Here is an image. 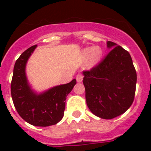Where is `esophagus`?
Returning <instances> with one entry per match:
<instances>
[{"mask_svg": "<svg viewBox=\"0 0 151 151\" xmlns=\"http://www.w3.org/2000/svg\"><path fill=\"white\" fill-rule=\"evenodd\" d=\"M76 79H77V81L78 82H81L83 80V75L81 74V73H78V75L76 76Z\"/></svg>", "mask_w": 151, "mask_h": 151, "instance_id": "esophagus-1", "label": "esophagus"}]
</instances>
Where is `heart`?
Returning a JSON list of instances; mask_svg holds the SVG:
<instances>
[{
    "mask_svg": "<svg viewBox=\"0 0 151 151\" xmlns=\"http://www.w3.org/2000/svg\"><path fill=\"white\" fill-rule=\"evenodd\" d=\"M83 54L85 57L89 55V64L91 66H93L99 61L103 54V51L99 46H95L92 48H85Z\"/></svg>",
    "mask_w": 151,
    "mask_h": 151,
    "instance_id": "b5f03b06",
    "label": "heart"
}]
</instances>
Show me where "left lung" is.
<instances>
[{
    "label": "left lung",
    "instance_id": "8db88e82",
    "mask_svg": "<svg viewBox=\"0 0 151 151\" xmlns=\"http://www.w3.org/2000/svg\"><path fill=\"white\" fill-rule=\"evenodd\" d=\"M106 45L112 49L98 65L83 71V84L91 112L103 119H112L133 103L137 77L129 52L112 41Z\"/></svg>",
    "mask_w": 151,
    "mask_h": 151
}]
</instances>
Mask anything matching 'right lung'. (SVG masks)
I'll list each match as a JSON object with an SVG mask.
<instances>
[{"label":"right lung","instance_id":"obj_1","mask_svg":"<svg viewBox=\"0 0 151 151\" xmlns=\"http://www.w3.org/2000/svg\"><path fill=\"white\" fill-rule=\"evenodd\" d=\"M37 46H32L22 52L15 62L11 93L14 106L22 119L34 126L46 127L61 121L66 96L77 81L73 79L70 83L57 85L39 94L34 92L27 80L26 65Z\"/></svg>","mask_w":151,"mask_h":151}]
</instances>
